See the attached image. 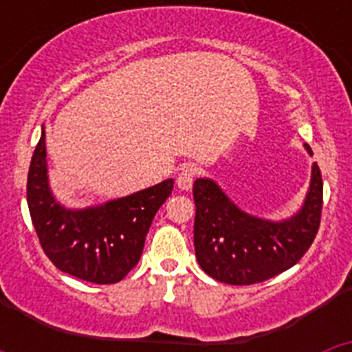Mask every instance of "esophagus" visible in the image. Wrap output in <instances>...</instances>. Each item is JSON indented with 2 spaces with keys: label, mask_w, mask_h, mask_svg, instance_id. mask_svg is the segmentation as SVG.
<instances>
[{
  "label": "esophagus",
  "mask_w": 352,
  "mask_h": 352,
  "mask_svg": "<svg viewBox=\"0 0 352 352\" xmlns=\"http://www.w3.org/2000/svg\"><path fill=\"white\" fill-rule=\"evenodd\" d=\"M195 174H197V167L195 166H183L178 173V178H176V186L179 190L186 192L192 188V183L195 179Z\"/></svg>",
  "instance_id": "esophagus-1"
}]
</instances>
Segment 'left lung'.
Instances as JSON below:
<instances>
[{"mask_svg": "<svg viewBox=\"0 0 352 352\" xmlns=\"http://www.w3.org/2000/svg\"><path fill=\"white\" fill-rule=\"evenodd\" d=\"M305 149L314 155L309 144ZM194 201V247L199 266L223 284H259L294 266L312 245L321 223V170L314 162L303 206L282 222L241 211L210 178L195 179Z\"/></svg>", "mask_w": 352, "mask_h": 352, "instance_id": "1", "label": "left lung"}]
</instances>
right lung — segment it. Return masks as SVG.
I'll return each instance as SVG.
<instances>
[{
    "mask_svg": "<svg viewBox=\"0 0 352 352\" xmlns=\"http://www.w3.org/2000/svg\"><path fill=\"white\" fill-rule=\"evenodd\" d=\"M45 157L42 132L28 173V206L45 256L80 280L116 284L141 259L149 226L173 192L174 179L100 206L67 210L49 188Z\"/></svg>",
    "mask_w": 352,
    "mask_h": 352,
    "instance_id": "1",
    "label": "right lung"
}]
</instances>
